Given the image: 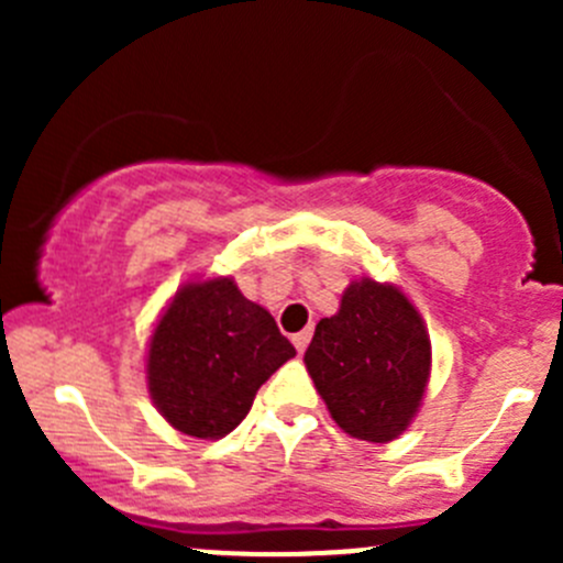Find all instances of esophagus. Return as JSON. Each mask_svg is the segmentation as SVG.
<instances>
[{
    "label": "esophagus",
    "mask_w": 563,
    "mask_h": 563,
    "mask_svg": "<svg viewBox=\"0 0 563 563\" xmlns=\"http://www.w3.org/2000/svg\"><path fill=\"white\" fill-rule=\"evenodd\" d=\"M310 338H313V329H302V332H297V334H294V345H297V351H305V349H308V343H310Z\"/></svg>",
    "instance_id": "esophagus-1"
}]
</instances>
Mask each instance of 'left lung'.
Returning <instances> with one entry per match:
<instances>
[{
    "label": "left lung",
    "instance_id": "8db88e82",
    "mask_svg": "<svg viewBox=\"0 0 563 563\" xmlns=\"http://www.w3.org/2000/svg\"><path fill=\"white\" fill-rule=\"evenodd\" d=\"M305 365L345 433L387 444L411 424L428 387V329L400 288L362 277L338 313L316 323Z\"/></svg>",
    "mask_w": 563,
    "mask_h": 563
}]
</instances>
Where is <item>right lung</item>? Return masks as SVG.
Instances as JSON below:
<instances>
[{"instance_id": "1", "label": "right lung", "mask_w": 563, "mask_h": 563, "mask_svg": "<svg viewBox=\"0 0 563 563\" xmlns=\"http://www.w3.org/2000/svg\"><path fill=\"white\" fill-rule=\"evenodd\" d=\"M294 354L275 318L242 297L231 277L185 283L150 338L146 384L172 428L223 439Z\"/></svg>"}]
</instances>
